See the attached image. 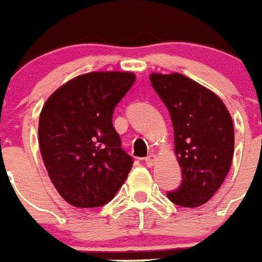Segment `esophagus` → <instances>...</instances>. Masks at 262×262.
<instances>
[{
    "mask_svg": "<svg viewBox=\"0 0 262 262\" xmlns=\"http://www.w3.org/2000/svg\"><path fill=\"white\" fill-rule=\"evenodd\" d=\"M156 160H158L156 155H152V154H151V155H148L146 158V164L149 165V167H152V165L156 163Z\"/></svg>",
    "mask_w": 262,
    "mask_h": 262,
    "instance_id": "esophagus-1",
    "label": "esophagus"
}]
</instances>
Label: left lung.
Wrapping results in <instances>:
<instances>
[{
	"label": "left lung",
	"instance_id": "obj_1",
	"mask_svg": "<svg viewBox=\"0 0 262 262\" xmlns=\"http://www.w3.org/2000/svg\"><path fill=\"white\" fill-rule=\"evenodd\" d=\"M171 115L182 185L167 193L176 205L205 204L224 183L234 151V129L224 102L183 74L149 75Z\"/></svg>",
	"mask_w": 262,
	"mask_h": 262
}]
</instances>
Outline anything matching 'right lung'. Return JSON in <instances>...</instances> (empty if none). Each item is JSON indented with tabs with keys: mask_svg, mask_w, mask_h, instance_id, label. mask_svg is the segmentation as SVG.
I'll return each instance as SVG.
<instances>
[{
	"mask_svg": "<svg viewBox=\"0 0 262 262\" xmlns=\"http://www.w3.org/2000/svg\"><path fill=\"white\" fill-rule=\"evenodd\" d=\"M128 71H93L62 84L39 115L38 142L58 193L78 208L113 200L133 158L122 149L113 113L135 82Z\"/></svg>",
	"mask_w": 262,
	"mask_h": 262,
	"instance_id": "obj_1",
	"label": "right lung"
}]
</instances>
